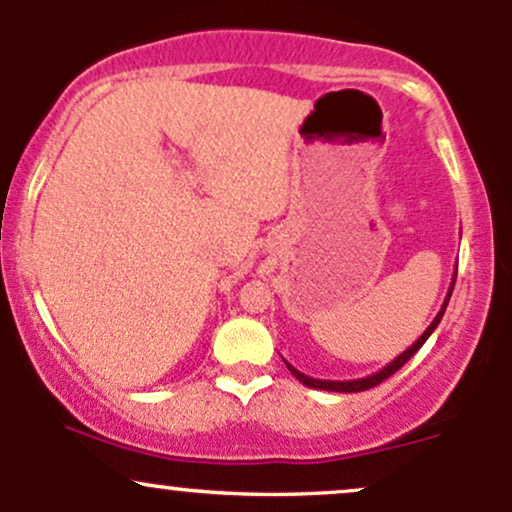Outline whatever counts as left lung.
<instances>
[{
  "label": "left lung",
  "mask_w": 512,
  "mask_h": 512,
  "mask_svg": "<svg viewBox=\"0 0 512 512\" xmlns=\"http://www.w3.org/2000/svg\"><path fill=\"white\" fill-rule=\"evenodd\" d=\"M455 276H457V272H455ZM452 289H455V281H452V284H450V289H448V296H445V301H443V308H440V310H438V315L433 317V322H431V325L426 327V332L421 334V337L416 339V342L411 344L407 351H402V354H399V356L395 358V361H390V363H387L385 368H380L378 373H373V375H366V378H358V380H320V378H310V375H305V373H301V370H296V368L291 366L289 361H284V363H286V368H289L291 373L296 375V378L301 380V383H303L305 387H313V390H330V392H363V390H370V387L380 385V383H383V380L390 378V375H395L397 370L402 368L404 363H407L409 358L414 356L416 351H419L421 346L426 344V339L431 337L433 332H436V327L440 325V320H443V313H445V308H448V303H450Z\"/></svg>",
  "instance_id": "obj_1"
}]
</instances>
